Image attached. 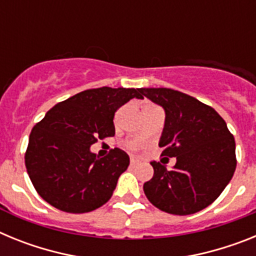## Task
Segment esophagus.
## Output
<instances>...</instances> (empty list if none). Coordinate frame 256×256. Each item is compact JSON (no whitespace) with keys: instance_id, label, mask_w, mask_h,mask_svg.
<instances>
[{"instance_id":"obj_1","label":"esophagus","mask_w":256,"mask_h":256,"mask_svg":"<svg viewBox=\"0 0 256 256\" xmlns=\"http://www.w3.org/2000/svg\"><path fill=\"white\" fill-rule=\"evenodd\" d=\"M137 164H138V160L134 159V158H132V159H130V166H136Z\"/></svg>"}]
</instances>
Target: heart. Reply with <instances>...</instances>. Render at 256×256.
<instances>
[{
    "mask_svg": "<svg viewBox=\"0 0 256 256\" xmlns=\"http://www.w3.org/2000/svg\"><path fill=\"white\" fill-rule=\"evenodd\" d=\"M137 148H138V144H130V148H132V150H136Z\"/></svg>",
    "mask_w": 256,
    "mask_h": 256,
    "instance_id": "b5f03b06",
    "label": "heart"
}]
</instances>
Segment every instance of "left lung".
<instances>
[{"mask_svg":"<svg viewBox=\"0 0 256 256\" xmlns=\"http://www.w3.org/2000/svg\"><path fill=\"white\" fill-rule=\"evenodd\" d=\"M162 106L165 123L159 146L162 156L176 158L172 170L151 162L154 177L144 184L158 209L188 216L216 200L236 169V144L223 118L195 97L170 88H140Z\"/></svg>","mask_w":256,"mask_h":256,"instance_id":"obj_1","label":"left lung"}]
</instances>
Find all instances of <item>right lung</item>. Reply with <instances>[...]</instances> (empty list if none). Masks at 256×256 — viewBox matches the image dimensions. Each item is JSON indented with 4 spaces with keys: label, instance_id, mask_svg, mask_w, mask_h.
<instances>
[{
    "label": "right lung",
    "instance_id": "1",
    "mask_svg": "<svg viewBox=\"0 0 256 256\" xmlns=\"http://www.w3.org/2000/svg\"><path fill=\"white\" fill-rule=\"evenodd\" d=\"M132 98H144L140 88L87 90L58 102L33 126L26 166L40 198L74 214L92 212L110 200L130 156L114 148L100 158L91 144L115 134V112Z\"/></svg>",
    "mask_w": 256,
    "mask_h": 256
}]
</instances>
